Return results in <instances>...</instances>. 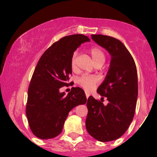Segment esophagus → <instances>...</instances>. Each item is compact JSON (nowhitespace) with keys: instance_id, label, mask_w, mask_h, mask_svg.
<instances>
[{"instance_id":"esophagus-1","label":"esophagus","mask_w":157,"mask_h":157,"mask_svg":"<svg viewBox=\"0 0 157 157\" xmlns=\"http://www.w3.org/2000/svg\"><path fill=\"white\" fill-rule=\"evenodd\" d=\"M86 98L88 99V98L90 97V94H89V93H87V92H86Z\"/></svg>"}]
</instances>
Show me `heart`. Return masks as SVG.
<instances>
[{
    "mask_svg": "<svg viewBox=\"0 0 157 157\" xmlns=\"http://www.w3.org/2000/svg\"><path fill=\"white\" fill-rule=\"evenodd\" d=\"M89 52L92 56V59L95 64L98 63H105V54L102 49L98 48V47H93V48H90ZM76 58H77V52H75L71 57V65L73 69L76 66ZM78 84H80L82 87L85 89L86 90L90 91L95 87L96 84L98 82V78L94 76L83 75L78 78Z\"/></svg>",
    "mask_w": 157,
    "mask_h": 157,
    "instance_id": "b5f03b06",
    "label": "heart"
}]
</instances>
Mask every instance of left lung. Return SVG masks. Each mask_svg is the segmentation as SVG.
Segmentation results:
<instances>
[{
	"label": "left lung",
	"instance_id": "8db88e82",
	"mask_svg": "<svg viewBox=\"0 0 157 157\" xmlns=\"http://www.w3.org/2000/svg\"><path fill=\"white\" fill-rule=\"evenodd\" d=\"M92 39L106 49L111 56L109 68L98 93L106 97L105 105L90 96L87 100L86 127L99 141L120 138L133 120L138 99V74L133 59L120 40L102 34H93Z\"/></svg>",
	"mask_w": 157,
	"mask_h": 157
}]
</instances>
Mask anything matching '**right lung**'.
<instances>
[{"label": "right lung", "mask_w": 157, "mask_h": 157, "mask_svg": "<svg viewBox=\"0 0 157 157\" xmlns=\"http://www.w3.org/2000/svg\"><path fill=\"white\" fill-rule=\"evenodd\" d=\"M86 41L87 36H66L52 44L40 58L28 89L27 117L32 132L41 139H50L62 132L72 109L86 103L84 90L73 87L67 95L59 91L68 86L75 51Z\"/></svg>", "instance_id": "right-lung-1"}]
</instances>
